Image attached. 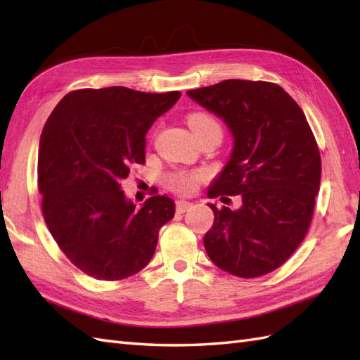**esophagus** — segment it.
Returning <instances> with one entry per match:
<instances>
[{
    "mask_svg": "<svg viewBox=\"0 0 360 360\" xmlns=\"http://www.w3.org/2000/svg\"><path fill=\"white\" fill-rule=\"evenodd\" d=\"M190 207H192V202H188V201H176V210H178L179 213L187 212Z\"/></svg>",
    "mask_w": 360,
    "mask_h": 360,
    "instance_id": "esophagus-1",
    "label": "esophagus"
}]
</instances>
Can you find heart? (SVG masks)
I'll use <instances>...</instances> for the list:
<instances>
[{
  "label": "heart",
  "mask_w": 360,
  "mask_h": 360,
  "mask_svg": "<svg viewBox=\"0 0 360 360\" xmlns=\"http://www.w3.org/2000/svg\"><path fill=\"white\" fill-rule=\"evenodd\" d=\"M188 125L192 128L195 134L204 131V129H209L212 127H219L215 117H212L210 114L205 112H193L188 116ZM202 179V173L198 172H176L170 174L168 178V186H170L176 192L181 193H190L198 187Z\"/></svg>",
  "instance_id": "1"
}]
</instances>
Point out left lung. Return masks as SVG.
<instances>
[{"label":"left lung","instance_id":"obj_1","mask_svg":"<svg viewBox=\"0 0 360 360\" xmlns=\"http://www.w3.org/2000/svg\"><path fill=\"white\" fill-rule=\"evenodd\" d=\"M224 120L233 137L210 198L240 195L232 210L209 204L215 215L204 248L219 269L254 278L277 269L307 235L320 187L317 142L300 106L269 82L224 80L187 91Z\"/></svg>","mask_w":360,"mask_h":360}]
</instances>
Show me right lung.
I'll return each mask as SVG.
<instances>
[{"instance_id": "1", "label": "right lung", "mask_w": 360, "mask_h": 360, "mask_svg": "<svg viewBox=\"0 0 360 360\" xmlns=\"http://www.w3.org/2000/svg\"><path fill=\"white\" fill-rule=\"evenodd\" d=\"M181 97L124 86L66 94L43 128L38 190L43 217L65 255L97 280H122L148 264L174 202L155 195L136 209L122 181L145 162V134Z\"/></svg>"}]
</instances>
